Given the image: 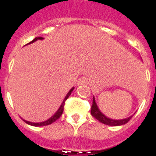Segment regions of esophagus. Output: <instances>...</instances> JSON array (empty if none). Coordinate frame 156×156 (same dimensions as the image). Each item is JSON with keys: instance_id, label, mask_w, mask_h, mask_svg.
<instances>
[{"instance_id": "esophagus-1", "label": "esophagus", "mask_w": 156, "mask_h": 156, "mask_svg": "<svg viewBox=\"0 0 156 156\" xmlns=\"http://www.w3.org/2000/svg\"><path fill=\"white\" fill-rule=\"evenodd\" d=\"M87 78H86V77H82V78L79 79V81H78V84H79V85H83V84L87 83Z\"/></svg>"}]
</instances>
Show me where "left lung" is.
<instances>
[{
	"mask_svg": "<svg viewBox=\"0 0 156 156\" xmlns=\"http://www.w3.org/2000/svg\"><path fill=\"white\" fill-rule=\"evenodd\" d=\"M91 115L92 116H93V117L95 118V119H97V120L105 124V125L114 126L124 125V124L128 122L131 119V118L133 117L132 115L130 116V117L127 118V119H122V120H114V119H108V118H107L106 116L104 115H103V114L100 112L99 108H97V104L95 102L94 97L93 98V104H92L91 107Z\"/></svg>",
	"mask_w": 156,
	"mask_h": 156,
	"instance_id": "obj_1",
	"label": "left lung"
}]
</instances>
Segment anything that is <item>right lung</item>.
Masks as SVG:
<instances>
[{
    "label": "right lung",
    "mask_w": 156,
    "mask_h": 156,
    "mask_svg": "<svg viewBox=\"0 0 156 156\" xmlns=\"http://www.w3.org/2000/svg\"><path fill=\"white\" fill-rule=\"evenodd\" d=\"M41 39H43L41 37H35L34 39L32 41H30V43H28V44H30V43H33L34 41H35L37 40H41ZM74 88L73 87L72 89H70V91L68 92V93L67 94V96H66V97H65V99L63 100V103H62L61 106H60V108H59V110L56 112V113L52 117H51L50 119H48L47 121H44L43 122H38V123H34V122H28V121H26V120H23L24 122H25L26 123H27V124H29V125H31V126H48V125H50V124H52V123H53L54 122H55L56 120H57L58 119H59V117L62 115V114H63V107H64V104H65V101H67V99L69 97H70V95L71 94V92L73 91V89H74Z\"/></svg>",
    "instance_id": "add662e5"
}]
</instances>
